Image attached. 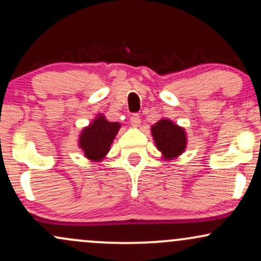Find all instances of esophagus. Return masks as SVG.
Returning a JSON list of instances; mask_svg holds the SVG:
<instances>
[{
	"label": "esophagus",
	"mask_w": 261,
	"mask_h": 261,
	"mask_svg": "<svg viewBox=\"0 0 261 261\" xmlns=\"http://www.w3.org/2000/svg\"><path fill=\"white\" fill-rule=\"evenodd\" d=\"M130 122H131V125H133V126H135V127L140 126L141 119H140L139 114H133V115L130 116Z\"/></svg>",
	"instance_id": "esophagus-1"
}]
</instances>
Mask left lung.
<instances>
[{"label":"left lung","mask_w":261,"mask_h":261,"mask_svg":"<svg viewBox=\"0 0 261 261\" xmlns=\"http://www.w3.org/2000/svg\"><path fill=\"white\" fill-rule=\"evenodd\" d=\"M151 131L157 148L163 153L166 160H173L184 152L187 135L182 127H179L167 119H162L155 122Z\"/></svg>","instance_id":"left-lung-1"}]
</instances>
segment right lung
Here are the masks:
<instances>
[{
    "mask_svg": "<svg viewBox=\"0 0 261 261\" xmlns=\"http://www.w3.org/2000/svg\"><path fill=\"white\" fill-rule=\"evenodd\" d=\"M119 128V122H110L103 115L98 116L80 136V147L83 149L86 157L95 162L103 160L109 152Z\"/></svg>",
    "mask_w": 261,
    "mask_h": 261,
    "instance_id": "right-lung-1",
    "label": "right lung"
}]
</instances>
